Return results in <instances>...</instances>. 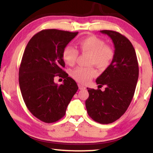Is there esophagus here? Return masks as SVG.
Returning <instances> with one entry per match:
<instances>
[{
  "label": "esophagus",
  "instance_id": "34e87169",
  "mask_svg": "<svg viewBox=\"0 0 153 153\" xmlns=\"http://www.w3.org/2000/svg\"><path fill=\"white\" fill-rule=\"evenodd\" d=\"M78 88L80 90H85L86 88H85V86H84V85H81V84H78Z\"/></svg>",
  "mask_w": 153,
  "mask_h": 153
}]
</instances>
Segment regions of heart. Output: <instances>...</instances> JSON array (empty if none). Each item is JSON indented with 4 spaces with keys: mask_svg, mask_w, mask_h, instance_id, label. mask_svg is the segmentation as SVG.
<instances>
[{
    "mask_svg": "<svg viewBox=\"0 0 153 153\" xmlns=\"http://www.w3.org/2000/svg\"><path fill=\"white\" fill-rule=\"evenodd\" d=\"M78 47L82 52L91 54L90 64L98 68H106L114 58V51L106 45L103 39L95 36H89L79 40ZM78 56V51L74 47L68 45L62 51L63 60L69 65H74ZM97 75L94 68L78 67L72 71V76L80 83H87Z\"/></svg>",
    "mask_w": 153,
    "mask_h": 153,
    "instance_id": "heart-1",
    "label": "heart"
}]
</instances>
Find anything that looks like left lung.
Returning <instances> with one entry per match:
<instances>
[{"label":"left lung","mask_w":153,"mask_h":153,"mask_svg":"<svg viewBox=\"0 0 153 153\" xmlns=\"http://www.w3.org/2000/svg\"><path fill=\"white\" fill-rule=\"evenodd\" d=\"M108 35L114 45L111 63L96 79L104 91L88 89L85 101L88 114L100 124H110L120 118L130 104L139 77V67L134 48L129 39L120 33L100 31Z\"/></svg>","instance_id":"obj_1"}]
</instances>
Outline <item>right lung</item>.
Here are the masks:
<instances>
[{
    "label": "right lung",
    "mask_w": 153,
    "mask_h": 153,
    "mask_svg": "<svg viewBox=\"0 0 153 153\" xmlns=\"http://www.w3.org/2000/svg\"><path fill=\"white\" fill-rule=\"evenodd\" d=\"M78 34L45 29L33 36L24 50L19 73L20 90L29 111L44 122L62 118L78 89L62 70L65 65L62 51ZM56 76L65 78L62 84L53 82Z\"/></svg>",
    "instance_id": "add662e5"
}]
</instances>
